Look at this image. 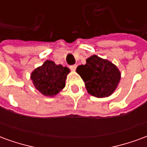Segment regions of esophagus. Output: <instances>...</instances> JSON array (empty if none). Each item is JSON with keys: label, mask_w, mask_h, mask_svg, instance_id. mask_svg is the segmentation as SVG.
I'll return each mask as SVG.
<instances>
[{"label": "esophagus", "mask_w": 147, "mask_h": 147, "mask_svg": "<svg viewBox=\"0 0 147 147\" xmlns=\"http://www.w3.org/2000/svg\"><path fill=\"white\" fill-rule=\"evenodd\" d=\"M76 67H77L76 64H74V65H71L70 69L71 71H76Z\"/></svg>", "instance_id": "esophagus-1"}]
</instances>
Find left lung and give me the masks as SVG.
<instances>
[{
	"label": "left lung",
	"instance_id": "1",
	"mask_svg": "<svg viewBox=\"0 0 147 147\" xmlns=\"http://www.w3.org/2000/svg\"><path fill=\"white\" fill-rule=\"evenodd\" d=\"M84 65L76 68L85 83L87 92L96 98L110 96L117 89L120 80V72L109 61L93 55L86 60Z\"/></svg>",
	"mask_w": 147,
	"mask_h": 147
}]
</instances>
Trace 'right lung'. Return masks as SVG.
<instances>
[{
  "instance_id": "add662e5",
  "label": "right lung",
  "mask_w": 147,
  "mask_h": 147,
  "mask_svg": "<svg viewBox=\"0 0 147 147\" xmlns=\"http://www.w3.org/2000/svg\"><path fill=\"white\" fill-rule=\"evenodd\" d=\"M69 68L61 64L57 65L53 61L47 60L42 66L32 71L30 79L34 87L43 95L53 97L65 86V80Z\"/></svg>"
}]
</instances>
